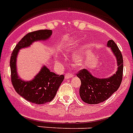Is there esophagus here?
Returning <instances> with one entry per match:
<instances>
[{
	"instance_id": "1",
	"label": "esophagus",
	"mask_w": 133,
	"mask_h": 133,
	"mask_svg": "<svg viewBox=\"0 0 133 133\" xmlns=\"http://www.w3.org/2000/svg\"><path fill=\"white\" fill-rule=\"evenodd\" d=\"M74 76V75L72 74L71 73H67L65 74V79L66 80V79H70V78H72V77Z\"/></svg>"
}]
</instances>
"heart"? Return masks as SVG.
<instances>
[{
	"label": "heart",
	"mask_w": 133,
	"mask_h": 133,
	"mask_svg": "<svg viewBox=\"0 0 133 133\" xmlns=\"http://www.w3.org/2000/svg\"><path fill=\"white\" fill-rule=\"evenodd\" d=\"M79 43V41L77 38H70L65 42V43L63 45V50L65 53H69L72 52L73 51L74 48L78 46ZM86 49L85 47L82 48V49L80 50L78 52L74 54L72 60H73L74 64L76 65H81L83 63L84 59V55L86 53Z\"/></svg>",
	"instance_id": "b5f03b06"
}]
</instances>
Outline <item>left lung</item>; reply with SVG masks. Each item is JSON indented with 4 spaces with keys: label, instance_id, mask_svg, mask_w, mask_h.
I'll use <instances>...</instances> for the list:
<instances>
[{
    "label": "left lung",
    "instance_id": "1",
    "mask_svg": "<svg viewBox=\"0 0 133 133\" xmlns=\"http://www.w3.org/2000/svg\"><path fill=\"white\" fill-rule=\"evenodd\" d=\"M107 46L111 49L117 62V70L108 78H97L88 69L80 70L77 76L81 81L80 98L88 104H98L103 102L113 95L120 87L123 74V58L114 41L110 40Z\"/></svg>",
    "mask_w": 133,
    "mask_h": 133
}]
</instances>
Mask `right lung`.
Instances as JSON below:
<instances>
[{
    "label": "right lung",
    "instance_id": "1",
    "mask_svg": "<svg viewBox=\"0 0 133 133\" xmlns=\"http://www.w3.org/2000/svg\"><path fill=\"white\" fill-rule=\"evenodd\" d=\"M52 32L51 30H42L27 34L16 45L10 59L11 82L15 91L23 99L35 104H44L52 101L63 82L64 76L51 72L46 65H42L32 80H24L17 72V59L20 49L30 46L34 42L47 41L51 38Z\"/></svg>",
    "mask_w": 133,
    "mask_h": 133
}]
</instances>
